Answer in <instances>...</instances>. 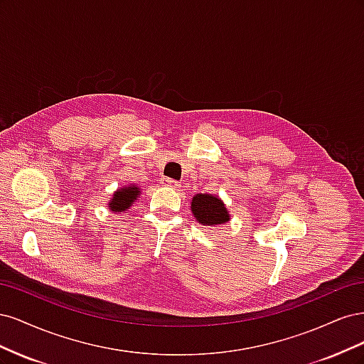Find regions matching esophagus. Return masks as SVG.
<instances>
[{
    "mask_svg": "<svg viewBox=\"0 0 364 364\" xmlns=\"http://www.w3.org/2000/svg\"><path fill=\"white\" fill-rule=\"evenodd\" d=\"M161 183L164 185V186H171V188H181V183L178 182V181H173V179H170V178H162L161 179Z\"/></svg>",
    "mask_w": 364,
    "mask_h": 364,
    "instance_id": "34e87169",
    "label": "esophagus"
}]
</instances>
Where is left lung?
Returning a JSON list of instances; mask_svg holds the SVG:
<instances>
[{"instance_id":"1","label":"left lung","mask_w":364,"mask_h":364,"mask_svg":"<svg viewBox=\"0 0 364 364\" xmlns=\"http://www.w3.org/2000/svg\"><path fill=\"white\" fill-rule=\"evenodd\" d=\"M191 213L197 222L203 226L217 228L230 220V214L225 202L214 194H196L191 200Z\"/></svg>"}]
</instances>
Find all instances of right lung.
<instances>
[{"label":"right lung","mask_w":364,"mask_h":364,"mask_svg":"<svg viewBox=\"0 0 364 364\" xmlns=\"http://www.w3.org/2000/svg\"><path fill=\"white\" fill-rule=\"evenodd\" d=\"M141 194V188L138 185H124L118 188L114 194L112 199L107 202V208L114 213H124L132 206V203L138 200V197Z\"/></svg>","instance_id":"right-lung-1"}]
</instances>
